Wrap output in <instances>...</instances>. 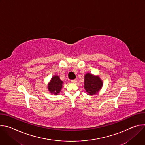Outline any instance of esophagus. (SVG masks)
Segmentation results:
<instances>
[{"mask_svg": "<svg viewBox=\"0 0 145 145\" xmlns=\"http://www.w3.org/2000/svg\"><path fill=\"white\" fill-rule=\"evenodd\" d=\"M76 82H77V79H74L71 80V82H72V83H76Z\"/></svg>", "mask_w": 145, "mask_h": 145, "instance_id": "esophagus-1", "label": "esophagus"}]
</instances>
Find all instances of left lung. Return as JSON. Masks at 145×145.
<instances>
[{
	"instance_id": "left-lung-1",
	"label": "left lung",
	"mask_w": 145,
	"mask_h": 145,
	"mask_svg": "<svg viewBox=\"0 0 145 145\" xmlns=\"http://www.w3.org/2000/svg\"><path fill=\"white\" fill-rule=\"evenodd\" d=\"M84 88L89 95L97 93L103 86V82L98 76L87 73L84 77Z\"/></svg>"
}]
</instances>
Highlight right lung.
Segmentation results:
<instances>
[{"instance_id": "obj_1", "label": "right lung", "mask_w": 145, "mask_h": 145, "mask_svg": "<svg viewBox=\"0 0 145 145\" xmlns=\"http://www.w3.org/2000/svg\"><path fill=\"white\" fill-rule=\"evenodd\" d=\"M63 81H62L59 77L57 76H54L52 78L48 86V89L54 95H57L59 93L62 87H63Z\"/></svg>"}]
</instances>
